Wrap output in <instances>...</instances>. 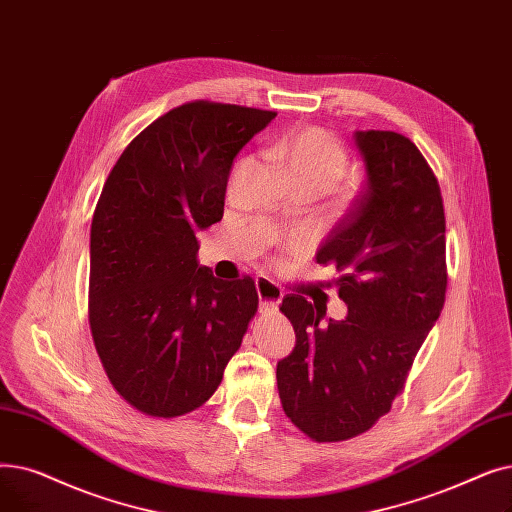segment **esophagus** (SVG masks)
Segmentation results:
<instances>
[{"mask_svg":"<svg viewBox=\"0 0 512 512\" xmlns=\"http://www.w3.org/2000/svg\"><path fill=\"white\" fill-rule=\"evenodd\" d=\"M256 291L260 300V312H273L283 300V291L279 285H275L271 279H256Z\"/></svg>","mask_w":512,"mask_h":512,"instance_id":"1","label":"esophagus"}]
</instances>
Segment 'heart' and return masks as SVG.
<instances>
[{
  "label": "heart",
  "instance_id": "obj_1",
  "mask_svg": "<svg viewBox=\"0 0 512 512\" xmlns=\"http://www.w3.org/2000/svg\"><path fill=\"white\" fill-rule=\"evenodd\" d=\"M275 156L285 166L294 187L329 193L348 175L344 145L323 129H306L277 143Z\"/></svg>",
  "mask_w": 512,
  "mask_h": 512
}]
</instances>
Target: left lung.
<instances>
[{"label":"left lung","instance_id":"1","mask_svg":"<svg viewBox=\"0 0 512 512\" xmlns=\"http://www.w3.org/2000/svg\"><path fill=\"white\" fill-rule=\"evenodd\" d=\"M364 185L316 250L333 264L346 319L287 294L296 348L277 362L285 415L316 442L371 429L402 392L446 300V218L433 170L408 137L356 131Z\"/></svg>","mask_w":512,"mask_h":512}]
</instances>
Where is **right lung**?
<instances>
[{
	"label": "right lung",
	"mask_w": 512,
	"mask_h": 512,
	"mask_svg": "<svg viewBox=\"0 0 512 512\" xmlns=\"http://www.w3.org/2000/svg\"><path fill=\"white\" fill-rule=\"evenodd\" d=\"M275 112L189 102L143 129L106 179L91 221L89 325L116 392L152 417H181L221 385L256 314L250 277L198 264L235 156Z\"/></svg>",
	"instance_id": "add662e5"
}]
</instances>
